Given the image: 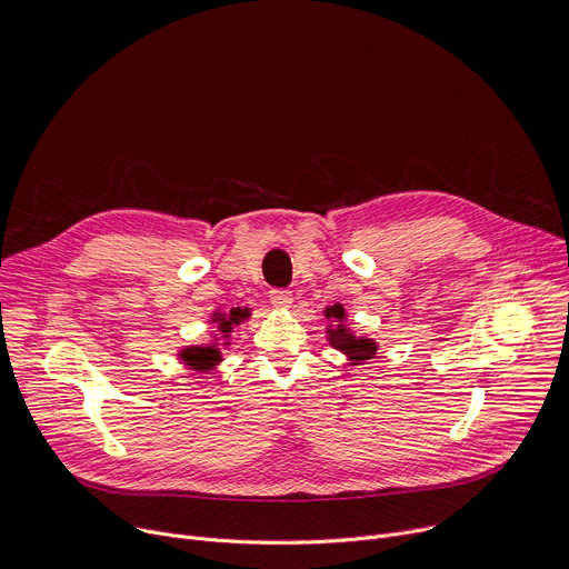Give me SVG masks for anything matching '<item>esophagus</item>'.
I'll return each mask as SVG.
<instances>
[{"label":"esophagus","mask_w":569,"mask_h":569,"mask_svg":"<svg viewBox=\"0 0 569 569\" xmlns=\"http://www.w3.org/2000/svg\"><path fill=\"white\" fill-rule=\"evenodd\" d=\"M270 301L277 306V308H288L292 303V292L286 290V288H272L270 290Z\"/></svg>","instance_id":"1"}]
</instances>
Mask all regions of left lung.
<instances>
[{"label":"left lung","instance_id":"1","mask_svg":"<svg viewBox=\"0 0 569 569\" xmlns=\"http://www.w3.org/2000/svg\"><path fill=\"white\" fill-rule=\"evenodd\" d=\"M327 318L329 320L333 318L338 322L336 329L329 331V342L336 349L345 351L351 360H356V363H358V360H368V358H372L377 353V342L375 340H370V338H356L347 327H342L345 308L340 303L327 308Z\"/></svg>","mask_w":569,"mask_h":569}]
</instances>
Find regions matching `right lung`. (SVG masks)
<instances>
[{
  "label": "right lung",
  "instance_id": "right-lung-1",
  "mask_svg": "<svg viewBox=\"0 0 569 569\" xmlns=\"http://www.w3.org/2000/svg\"><path fill=\"white\" fill-rule=\"evenodd\" d=\"M244 318H249V311L247 308H231L229 316H218L216 322H220V331L222 333H229L236 325H240ZM181 358L186 360V363L192 368V370H209L213 368L218 360H220V351L218 347H190L181 353Z\"/></svg>",
  "mask_w": 569,
  "mask_h": 569
}]
</instances>
